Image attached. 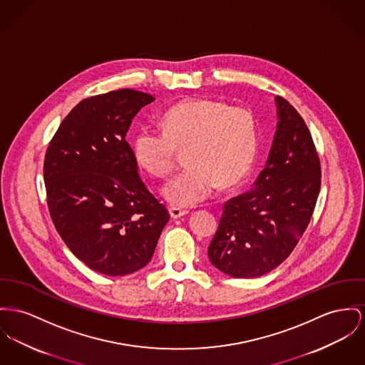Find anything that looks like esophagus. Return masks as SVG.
I'll return each instance as SVG.
<instances>
[{
	"label": "esophagus",
	"mask_w": 365,
	"mask_h": 365,
	"mask_svg": "<svg viewBox=\"0 0 365 365\" xmlns=\"http://www.w3.org/2000/svg\"><path fill=\"white\" fill-rule=\"evenodd\" d=\"M169 213H170L171 219H180V217L185 216L188 212L181 209V207H177V206H170Z\"/></svg>",
	"instance_id": "obj_1"
}]
</instances>
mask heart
<instances>
[{
  "label": "heart",
  "instance_id": "heart-1",
  "mask_svg": "<svg viewBox=\"0 0 365 365\" xmlns=\"http://www.w3.org/2000/svg\"><path fill=\"white\" fill-rule=\"evenodd\" d=\"M259 146L255 113L216 99H188L163 115L162 130H138L133 153L138 166L165 178L178 153L185 155L187 170L166 184L163 194L177 206H195L219 187L234 188L252 169Z\"/></svg>",
  "mask_w": 365,
  "mask_h": 365
}]
</instances>
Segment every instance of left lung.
Instances as JSON below:
<instances>
[{
	"label": "left lung",
	"mask_w": 365,
	"mask_h": 365,
	"mask_svg": "<svg viewBox=\"0 0 365 365\" xmlns=\"http://www.w3.org/2000/svg\"><path fill=\"white\" fill-rule=\"evenodd\" d=\"M278 124L266 168L253 187L222 207L207 249L212 264L234 278H256L278 267L306 231L321 187L312 134L291 103L275 97Z\"/></svg>",
	"instance_id": "obj_1"
}]
</instances>
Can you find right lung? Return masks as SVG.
<instances>
[{
  "mask_svg": "<svg viewBox=\"0 0 365 365\" xmlns=\"http://www.w3.org/2000/svg\"><path fill=\"white\" fill-rule=\"evenodd\" d=\"M155 98L123 88L78 102L52 137L44 182L52 222L86 266L127 275L150 262L170 219L149 192L125 134Z\"/></svg>",
  "mask_w": 365,
  "mask_h": 365,
  "instance_id": "right-lung-1",
  "label": "right lung"
}]
</instances>
